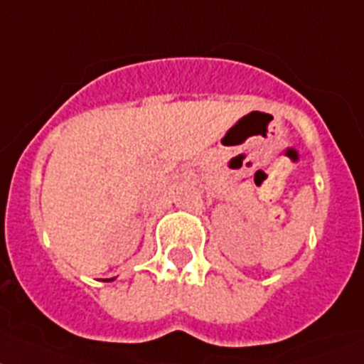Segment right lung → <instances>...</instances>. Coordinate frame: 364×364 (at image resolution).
Masks as SVG:
<instances>
[{
	"instance_id": "1",
	"label": "right lung",
	"mask_w": 364,
	"mask_h": 364,
	"mask_svg": "<svg viewBox=\"0 0 364 364\" xmlns=\"http://www.w3.org/2000/svg\"><path fill=\"white\" fill-rule=\"evenodd\" d=\"M109 281H111V279H109Z\"/></svg>"
}]
</instances>
